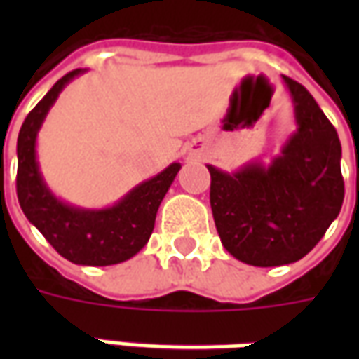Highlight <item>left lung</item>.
<instances>
[{
  "instance_id": "obj_1",
  "label": "left lung",
  "mask_w": 359,
  "mask_h": 359,
  "mask_svg": "<svg viewBox=\"0 0 359 359\" xmlns=\"http://www.w3.org/2000/svg\"><path fill=\"white\" fill-rule=\"evenodd\" d=\"M292 95L298 130L283 154L236 172L208 165L210 202L226 252L256 267L294 264L339 217L344 200L339 134L313 95L283 76Z\"/></svg>"
}]
</instances>
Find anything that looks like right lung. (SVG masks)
Returning <instances> with one entry per match:
<instances>
[{
    "instance_id": "obj_1",
    "label": "right lung",
    "mask_w": 359,
    "mask_h": 359,
    "mask_svg": "<svg viewBox=\"0 0 359 359\" xmlns=\"http://www.w3.org/2000/svg\"><path fill=\"white\" fill-rule=\"evenodd\" d=\"M84 73H67L43 95L20 126L17 140V196L27 219L57 254L79 265H115L136 256L154 233L159 203L180 169L171 163L105 210H81L61 202L46 187L36 161V136L65 84Z\"/></svg>"
}]
</instances>
